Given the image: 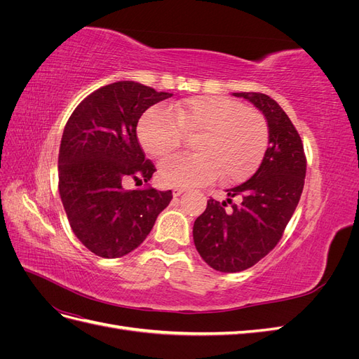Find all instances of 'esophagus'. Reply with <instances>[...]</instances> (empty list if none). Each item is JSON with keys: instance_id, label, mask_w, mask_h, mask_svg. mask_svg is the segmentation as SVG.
<instances>
[{"instance_id": "obj_1", "label": "esophagus", "mask_w": 359, "mask_h": 359, "mask_svg": "<svg viewBox=\"0 0 359 359\" xmlns=\"http://www.w3.org/2000/svg\"><path fill=\"white\" fill-rule=\"evenodd\" d=\"M184 191H186L184 189H173V190H172V196H173V198H178V196H181V194H182Z\"/></svg>"}]
</instances>
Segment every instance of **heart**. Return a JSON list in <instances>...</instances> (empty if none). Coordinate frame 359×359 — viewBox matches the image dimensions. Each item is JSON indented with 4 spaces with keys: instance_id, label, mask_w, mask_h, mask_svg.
Segmentation results:
<instances>
[{
    "instance_id": "b5f03b06",
    "label": "heart",
    "mask_w": 359,
    "mask_h": 359,
    "mask_svg": "<svg viewBox=\"0 0 359 359\" xmlns=\"http://www.w3.org/2000/svg\"><path fill=\"white\" fill-rule=\"evenodd\" d=\"M137 139L147 154L163 158L177 151L182 133L198 135V154L161 163L160 180L169 187H193L223 181L236 182L253 175L268 147L265 116L243 103L219 95L190 97L169 106L153 107L140 116Z\"/></svg>"
}]
</instances>
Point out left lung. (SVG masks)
<instances>
[{"label": "left lung", "mask_w": 359, "mask_h": 359, "mask_svg": "<svg viewBox=\"0 0 359 359\" xmlns=\"http://www.w3.org/2000/svg\"><path fill=\"white\" fill-rule=\"evenodd\" d=\"M253 103L268 123L269 147L255 175L226 190L223 202L210 199L193 224L202 259L220 273H240L273 250L295 212L307 161L302 140L286 112L262 93H233ZM236 197L240 204H232ZM231 205L226 209V203Z\"/></svg>", "instance_id": "obj_1"}]
</instances>
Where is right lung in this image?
I'll list each match as a JSON object with an SVG mask.
<instances>
[{"instance_id":"right-lung-1","label":"right lung","mask_w":359,"mask_h":359,"mask_svg":"<svg viewBox=\"0 0 359 359\" xmlns=\"http://www.w3.org/2000/svg\"><path fill=\"white\" fill-rule=\"evenodd\" d=\"M173 94L139 82L102 86L78 104L64 127L58 187L73 233L104 259L121 257L144 243L172 191L126 190L128 180L148 182L156 168L139 145V118Z\"/></svg>"}]
</instances>
